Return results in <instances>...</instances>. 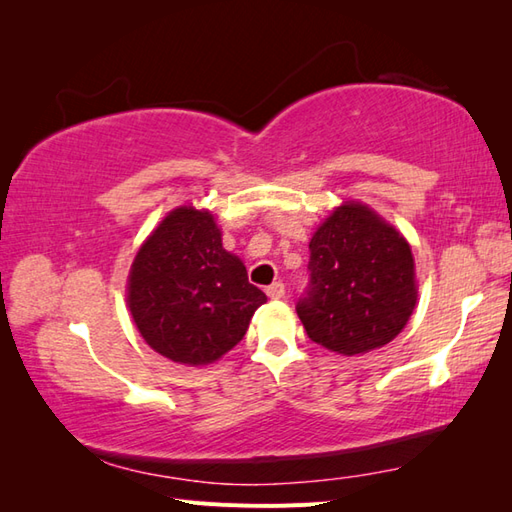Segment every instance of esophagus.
<instances>
[{
	"label": "esophagus",
	"instance_id": "1",
	"mask_svg": "<svg viewBox=\"0 0 512 512\" xmlns=\"http://www.w3.org/2000/svg\"><path fill=\"white\" fill-rule=\"evenodd\" d=\"M266 295H268L270 299H273V301L284 299L286 288H284V284H281V281H275V284H270V286L266 288Z\"/></svg>",
	"mask_w": 512,
	"mask_h": 512
}]
</instances>
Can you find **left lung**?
<instances>
[{
  "label": "left lung",
  "mask_w": 512,
  "mask_h": 512,
  "mask_svg": "<svg viewBox=\"0 0 512 512\" xmlns=\"http://www.w3.org/2000/svg\"><path fill=\"white\" fill-rule=\"evenodd\" d=\"M297 314L310 341L341 356L383 347L405 328L418 286L405 237L361 202H343L310 239Z\"/></svg>",
  "instance_id": "8db88e82"
}]
</instances>
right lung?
<instances>
[{
  "mask_svg": "<svg viewBox=\"0 0 512 512\" xmlns=\"http://www.w3.org/2000/svg\"><path fill=\"white\" fill-rule=\"evenodd\" d=\"M266 295L224 250L209 211L173 209L134 257L127 306L151 350L173 363H215L244 339Z\"/></svg>",
  "mask_w": 512,
  "mask_h": 512,
  "instance_id": "obj_1",
  "label": "right lung"
}]
</instances>
